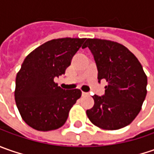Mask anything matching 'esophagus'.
Returning <instances> with one entry per match:
<instances>
[{"mask_svg": "<svg viewBox=\"0 0 154 154\" xmlns=\"http://www.w3.org/2000/svg\"><path fill=\"white\" fill-rule=\"evenodd\" d=\"M87 95H88V93H87V92H82V96H87Z\"/></svg>", "mask_w": 154, "mask_h": 154, "instance_id": "obj_1", "label": "esophagus"}]
</instances>
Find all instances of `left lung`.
I'll return each instance as SVG.
<instances>
[{"label": "left lung", "instance_id": "left-lung-1", "mask_svg": "<svg viewBox=\"0 0 154 154\" xmlns=\"http://www.w3.org/2000/svg\"><path fill=\"white\" fill-rule=\"evenodd\" d=\"M94 56L98 79L106 80L103 96L93 95L94 105L86 110L89 120L105 130L126 127L141 109L146 95L147 78L140 62L124 45L99 38L86 39Z\"/></svg>", "mask_w": 154, "mask_h": 154}]
</instances>
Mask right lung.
<instances>
[{"label": "right lung", "instance_id": "1", "mask_svg": "<svg viewBox=\"0 0 154 154\" xmlns=\"http://www.w3.org/2000/svg\"><path fill=\"white\" fill-rule=\"evenodd\" d=\"M86 38L52 39L26 57L16 76L14 98L22 119L38 131H51L66 122L81 97L79 89L63 90L54 79L65 74Z\"/></svg>", "mask_w": 154, "mask_h": 154}]
</instances>
